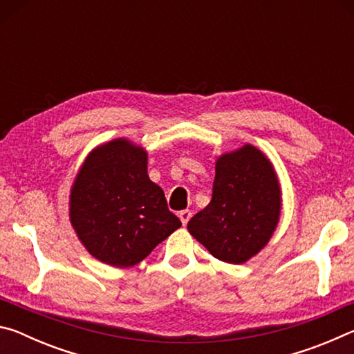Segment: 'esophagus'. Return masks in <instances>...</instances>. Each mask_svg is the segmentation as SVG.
Instances as JSON below:
<instances>
[{"mask_svg":"<svg viewBox=\"0 0 354 354\" xmlns=\"http://www.w3.org/2000/svg\"><path fill=\"white\" fill-rule=\"evenodd\" d=\"M190 217H192V212L189 211V209H185V211H181V212H179V218H181V221H183V225H184V226L189 223Z\"/></svg>","mask_w":354,"mask_h":354,"instance_id":"34e87169","label":"esophagus"}]
</instances>
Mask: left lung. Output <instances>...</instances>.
<instances>
[{
	"instance_id": "8db88e82",
	"label": "left lung",
	"mask_w": 354,
	"mask_h": 354,
	"mask_svg": "<svg viewBox=\"0 0 354 354\" xmlns=\"http://www.w3.org/2000/svg\"><path fill=\"white\" fill-rule=\"evenodd\" d=\"M281 195L272 160L245 143L217 158L212 200L190 218L187 230L214 257L243 263L272 239L283 207Z\"/></svg>"
}]
</instances>
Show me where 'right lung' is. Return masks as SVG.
Returning a JSON list of instances; mask_svg holds the SVG:
<instances>
[{"mask_svg": "<svg viewBox=\"0 0 354 354\" xmlns=\"http://www.w3.org/2000/svg\"><path fill=\"white\" fill-rule=\"evenodd\" d=\"M70 223L100 262L133 267L181 227L148 176L147 149L124 137L95 147L70 189Z\"/></svg>", "mask_w": 354, "mask_h": 354, "instance_id": "obj_1", "label": "right lung"}]
</instances>
